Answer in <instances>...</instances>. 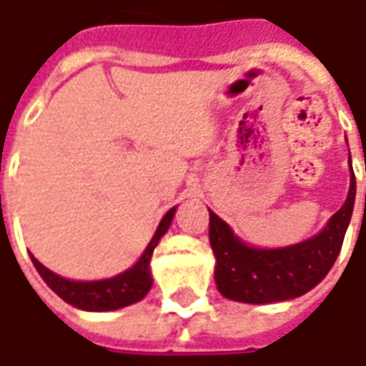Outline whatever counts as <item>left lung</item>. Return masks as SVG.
<instances>
[{
    "label": "left lung",
    "mask_w": 366,
    "mask_h": 366,
    "mask_svg": "<svg viewBox=\"0 0 366 366\" xmlns=\"http://www.w3.org/2000/svg\"><path fill=\"white\" fill-rule=\"evenodd\" d=\"M357 195L355 173L345 205L326 228L300 244L254 248L244 244L232 228L209 212V244L216 254V285L228 300L242 303H274L300 297L328 274L345 242Z\"/></svg>",
    "instance_id": "1"
}]
</instances>
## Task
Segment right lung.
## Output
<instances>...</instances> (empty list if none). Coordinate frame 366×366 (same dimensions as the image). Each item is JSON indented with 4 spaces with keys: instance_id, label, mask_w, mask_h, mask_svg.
Listing matches in <instances>:
<instances>
[{
    "instance_id": "right-lung-1",
    "label": "right lung",
    "mask_w": 366,
    "mask_h": 366,
    "mask_svg": "<svg viewBox=\"0 0 366 366\" xmlns=\"http://www.w3.org/2000/svg\"><path fill=\"white\" fill-rule=\"evenodd\" d=\"M175 216V207H171L164 218L161 219L157 232L152 236V240L148 242L147 250L142 252V257L138 262L130 267L128 271L116 274L112 279H102V281H69L61 274L49 271L42 262L32 257L36 271L44 279V283L49 285L61 300L66 303L75 305L79 310H87V312H112V310H120L126 305L140 302L152 287V277H150V257L154 252V246L159 244L161 236L171 226Z\"/></svg>"
}]
</instances>
